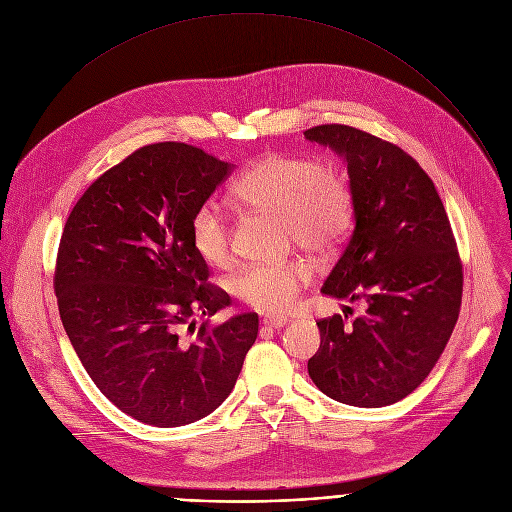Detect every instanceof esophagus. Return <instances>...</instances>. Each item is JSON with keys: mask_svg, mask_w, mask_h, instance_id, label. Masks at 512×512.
<instances>
[{"mask_svg": "<svg viewBox=\"0 0 512 512\" xmlns=\"http://www.w3.org/2000/svg\"><path fill=\"white\" fill-rule=\"evenodd\" d=\"M285 323H287L285 316H264L262 319V325L271 327V329H281Z\"/></svg>", "mask_w": 512, "mask_h": 512, "instance_id": "34e87169", "label": "esophagus"}]
</instances>
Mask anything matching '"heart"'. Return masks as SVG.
I'll use <instances>...</instances> for the list:
<instances>
[{
    "mask_svg": "<svg viewBox=\"0 0 512 512\" xmlns=\"http://www.w3.org/2000/svg\"><path fill=\"white\" fill-rule=\"evenodd\" d=\"M231 198L248 210L277 216L283 239L310 254H329L342 246L356 214L354 191L342 170L300 154L262 156L231 185ZM189 239L206 264L216 269L231 264L229 218L212 202L193 212ZM310 279L312 266L304 258H289L243 266L231 287L250 308L281 314L296 304Z\"/></svg>",
    "mask_w": 512,
    "mask_h": 512,
    "instance_id": "heart-1",
    "label": "heart"
}]
</instances>
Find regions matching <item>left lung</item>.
Listing matches in <instances>:
<instances>
[{
    "label": "left lung",
    "instance_id": "1",
    "mask_svg": "<svg viewBox=\"0 0 512 512\" xmlns=\"http://www.w3.org/2000/svg\"><path fill=\"white\" fill-rule=\"evenodd\" d=\"M304 137L344 156L356 200L354 231L321 291L367 302L350 325L339 314L316 323L308 375L337 402L394 404L425 381L458 321L462 262L446 208L398 145L348 125Z\"/></svg>",
    "mask_w": 512,
    "mask_h": 512
}]
</instances>
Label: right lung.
Returning a JSON list of instances; mask_svg holds the SVG:
<instances>
[{
    "instance_id": "add662e5",
    "label": "right lung",
    "mask_w": 512,
    "mask_h": 512,
    "mask_svg": "<svg viewBox=\"0 0 512 512\" xmlns=\"http://www.w3.org/2000/svg\"><path fill=\"white\" fill-rule=\"evenodd\" d=\"M229 170L196 145H143L87 187L64 225L54 273L62 325L100 392L141 423L210 415L256 342V312L210 325L229 294L208 283L189 239L193 212Z\"/></svg>"
}]
</instances>
